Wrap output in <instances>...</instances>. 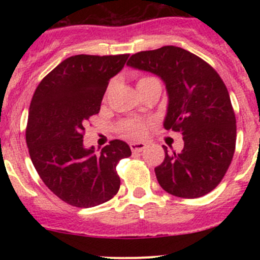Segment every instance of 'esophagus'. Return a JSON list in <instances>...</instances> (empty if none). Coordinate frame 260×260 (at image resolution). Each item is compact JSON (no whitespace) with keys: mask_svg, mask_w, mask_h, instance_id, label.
Segmentation results:
<instances>
[{"mask_svg":"<svg viewBox=\"0 0 260 260\" xmlns=\"http://www.w3.org/2000/svg\"><path fill=\"white\" fill-rule=\"evenodd\" d=\"M129 146L132 152H141L146 148V143L143 142H132Z\"/></svg>","mask_w":260,"mask_h":260,"instance_id":"34e87169","label":"esophagus"}]
</instances>
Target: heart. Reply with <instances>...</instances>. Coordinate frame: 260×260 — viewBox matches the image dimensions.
<instances>
[{"label": "heart", "mask_w": 260, "mask_h": 260, "mask_svg": "<svg viewBox=\"0 0 260 260\" xmlns=\"http://www.w3.org/2000/svg\"><path fill=\"white\" fill-rule=\"evenodd\" d=\"M151 77H142L140 80H138V83H141V81L143 80H147L149 79ZM123 132L125 133L127 136H129V137H142L143 135H145L146 132V127H145V123L141 122V120H137V119H129L127 120V122L123 124L122 127Z\"/></svg>", "instance_id": "obj_1"}]
</instances>
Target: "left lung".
I'll list each match as a JSON object with an SVG mask.
<instances>
[{
	"instance_id": "8db88e82",
	"label": "left lung",
	"mask_w": 260,
	"mask_h": 260,
	"mask_svg": "<svg viewBox=\"0 0 260 260\" xmlns=\"http://www.w3.org/2000/svg\"><path fill=\"white\" fill-rule=\"evenodd\" d=\"M127 65L164 80L169 94L164 127L183 137L180 153L164 147V162L154 169L161 187L183 199L209 193L226 174L237 142V119L224 81L201 57L177 46L137 52Z\"/></svg>"
}]
</instances>
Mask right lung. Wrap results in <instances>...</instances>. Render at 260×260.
I'll list each match as a JSON object with an SVG mask.
<instances>
[{
	"label": "right lung",
	"instance_id": "right-lung-1",
	"mask_svg": "<svg viewBox=\"0 0 260 260\" xmlns=\"http://www.w3.org/2000/svg\"><path fill=\"white\" fill-rule=\"evenodd\" d=\"M128 54L74 55L60 62L31 99L26 143L31 161L46 186L67 204L93 208L118 192V162L132 154L119 140L99 154L83 145L84 125L98 114L109 80L124 67Z\"/></svg>",
	"mask_w": 260,
	"mask_h": 260
}]
</instances>
